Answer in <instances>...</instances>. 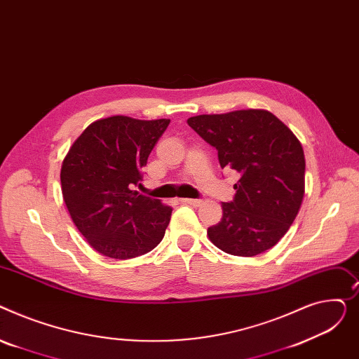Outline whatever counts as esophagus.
Returning <instances> with one entry per match:
<instances>
[{
    "label": "esophagus",
    "instance_id": "1",
    "mask_svg": "<svg viewBox=\"0 0 359 359\" xmlns=\"http://www.w3.org/2000/svg\"><path fill=\"white\" fill-rule=\"evenodd\" d=\"M181 203L182 204H188V205H193V207H198L203 201L200 198H182Z\"/></svg>",
    "mask_w": 359,
    "mask_h": 359
}]
</instances>
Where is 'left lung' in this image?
<instances>
[{"instance_id":"8db88e82","label":"left lung","mask_w":359,"mask_h":359,"mask_svg":"<svg viewBox=\"0 0 359 359\" xmlns=\"http://www.w3.org/2000/svg\"><path fill=\"white\" fill-rule=\"evenodd\" d=\"M187 123L216 147L222 170L239 175L233 200L222 203V220L207 230L210 241L236 257H255L277 245L304 196L306 161L299 139L265 110L203 114Z\"/></svg>"}]
</instances>
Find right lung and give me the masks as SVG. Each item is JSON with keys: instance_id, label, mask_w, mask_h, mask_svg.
Listing matches in <instances>:
<instances>
[{"instance_id": "right-lung-1", "label": "right lung", "mask_w": 359, "mask_h": 359, "mask_svg": "<svg viewBox=\"0 0 359 359\" xmlns=\"http://www.w3.org/2000/svg\"><path fill=\"white\" fill-rule=\"evenodd\" d=\"M170 120L113 116L91 123L74 142L60 170L69 215L104 257L130 259L162 241L172 208L136 191Z\"/></svg>"}]
</instances>
